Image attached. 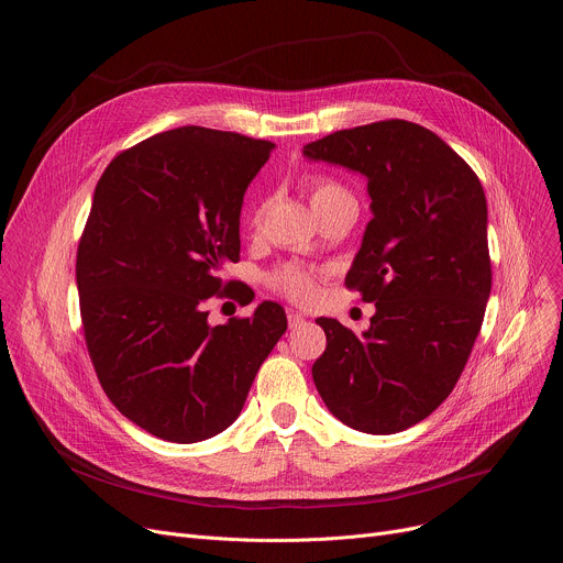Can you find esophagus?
<instances>
[{"instance_id":"1","label":"esophagus","mask_w":563,"mask_h":563,"mask_svg":"<svg viewBox=\"0 0 563 563\" xmlns=\"http://www.w3.org/2000/svg\"><path fill=\"white\" fill-rule=\"evenodd\" d=\"M287 320H289V328H291V330H296V328H300V325L305 323V316H302V313H298V311H289Z\"/></svg>"}]
</instances>
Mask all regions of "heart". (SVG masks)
<instances>
[{"instance_id":"b5f03b06","label":"heart","mask_w":563,"mask_h":563,"mask_svg":"<svg viewBox=\"0 0 563 563\" xmlns=\"http://www.w3.org/2000/svg\"><path fill=\"white\" fill-rule=\"evenodd\" d=\"M302 187L309 196L313 213H320L325 207L341 202V200H354L350 196V191L339 180H334L330 176H307L302 180ZM261 218H263V207H256L250 224L256 229L261 224ZM274 289H278L289 300L305 305V302H311L316 296V278H313V274H309L305 269L287 267L274 276Z\"/></svg>"}]
</instances>
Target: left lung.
Returning a JSON list of instances; mask_svg holds the SVG:
<instances>
[{
    "mask_svg": "<svg viewBox=\"0 0 563 563\" xmlns=\"http://www.w3.org/2000/svg\"><path fill=\"white\" fill-rule=\"evenodd\" d=\"M302 153L363 174L374 213L345 285L376 313L363 336L316 320L328 336L311 367L316 389L354 430H408L450 396L484 323L493 287L484 187L437 133L408 120L343 129Z\"/></svg>",
    "mask_w": 563,
    "mask_h": 563,
    "instance_id": "1",
    "label": "left lung"
}]
</instances>
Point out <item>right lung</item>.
Masks as SVG:
<instances>
[{"instance_id": "obj_1", "label": "right lung", "mask_w": 563, "mask_h": 563, "mask_svg": "<svg viewBox=\"0 0 563 563\" xmlns=\"http://www.w3.org/2000/svg\"><path fill=\"white\" fill-rule=\"evenodd\" d=\"M274 142L180 126L120 151L77 245L85 341L111 404L148 434L196 443L229 428L287 330L285 309L211 328V296L240 258V207Z\"/></svg>"}]
</instances>
